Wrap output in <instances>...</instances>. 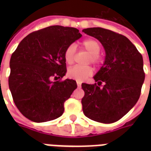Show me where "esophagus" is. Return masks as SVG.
<instances>
[{
    "label": "esophagus",
    "instance_id": "esophagus-1",
    "mask_svg": "<svg viewBox=\"0 0 151 151\" xmlns=\"http://www.w3.org/2000/svg\"><path fill=\"white\" fill-rule=\"evenodd\" d=\"M77 85H78V87L80 88L81 86V81H77Z\"/></svg>",
    "mask_w": 151,
    "mask_h": 151
}]
</instances>
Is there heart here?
Wrapping results in <instances>:
<instances>
[{
	"label": "heart",
	"instance_id": "heart-1",
	"mask_svg": "<svg viewBox=\"0 0 151 151\" xmlns=\"http://www.w3.org/2000/svg\"><path fill=\"white\" fill-rule=\"evenodd\" d=\"M81 48L89 53L87 63H92L96 67H99L103 63V58L99 55L101 45L96 39H85L81 43ZM64 59L67 64H72L75 58V46L70 45L66 48L63 54ZM93 70L90 66H73L67 70V77L77 81H84L91 76Z\"/></svg>",
	"mask_w": 151,
	"mask_h": 151
}]
</instances>
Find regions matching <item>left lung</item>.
<instances>
[{
	"label": "left lung",
	"instance_id": "left-lung-1",
	"mask_svg": "<svg viewBox=\"0 0 151 151\" xmlns=\"http://www.w3.org/2000/svg\"><path fill=\"white\" fill-rule=\"evenodd\" d=\"M106 51L105 63L93 85L83 83V112L95 122L110 124L124 117L140 96L145 79L142 55L126 37L100 27L88 28ZM104 85H103L102 84Z\"/></svg>",
	"mask_w": 151,
	"mask_h": 151
}]
</instances>
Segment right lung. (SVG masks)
I'll list each match as a JSON object with an SVG mask.
<instances>
[{"instance_id": "add662e5", "label": "right lung", "mask_w": 151, "mask_h": 151, "mask_svg": "<svg viewBox=\"0 0 151 151\" xmlns=\"http://www.w3.org/2000/svg\"><path fill=\"white\" fill-rule=\"evenodd\" d=\"M81 37L76 28L51 26L27 35L12 53L9 89L27 118L45 122L63 114L65 101L77 88L74 80H62L66 72L63 54Z\"/></svg>"}]
</instances>
